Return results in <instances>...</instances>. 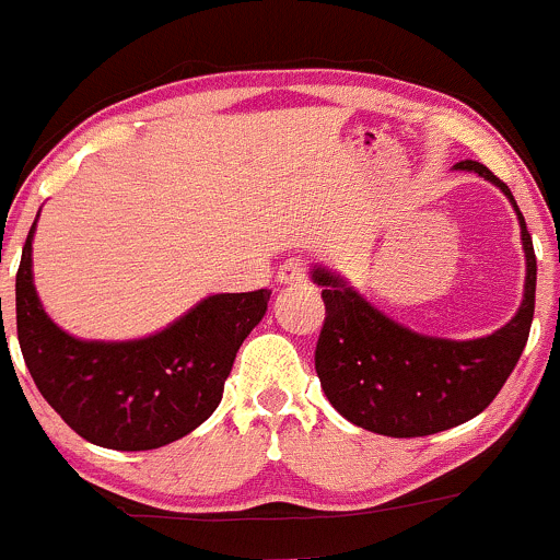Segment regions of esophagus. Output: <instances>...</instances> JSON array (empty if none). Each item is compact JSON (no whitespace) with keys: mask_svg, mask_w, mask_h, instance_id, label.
<instances>
[{"mask_svg":"<svg viewBox=\"0 0 560 560\" xmlns=\"http://www.w3.org/2000/svg\"><path fill=\"white\" fill-rule=\"evenodd\" d=\"M278 280L282 282V285L304 282V280H307V261H304V258H288V261L280 267Z\"/></svg>","mask_w":560,"mask_h":560,"instance_id":"34e87169","label":"esophagus"}]
</instances>
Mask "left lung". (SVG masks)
Returning a JSON list of instances; mask_svg holds the SVG:
<instances>
[{"label":"left lung","instance_id":"left-lung-1","mask_svg":"<svg viewBox=\"0 0 560 560\" xmlns=\"http://www.w3.org/2000/svg\"><path fill=\"white\" fill-rule=\"evenodd\" d=\"M455 166L477 172L512 199L506 183L488 166L477 161ZM517 218L528 264L526 296L515 318L491 337L453 342L415 334L385 318L342 280L315 269L313 278L326 304L315 372L323 394L342 418L374 434L407 440L466 423L499 396L528 342L537 293L534 242L521 210Z\"/></svg>","mask_w":560,"mask_h":560}]
</instances>
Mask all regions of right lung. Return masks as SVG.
<instances>
[{
	"instance_id": "obj_1",
	"label": "right lung",
	"mask_w": 560,
	"mask_h": 560,
	"mask_svg": "<svg viewBox=\"0 0 560 560\" xmlns=\"http://www.w3.org/2000/svg\"><path fill=\"white\" fill-rule=\"evenodd\" d=\"M32 234L34 223L15 275L19 342L34 385L69 429L100 447L153 451L205 423L272 291L218 293L137 342H80L34 293Z\"/></svg>"
}]
</instances>
